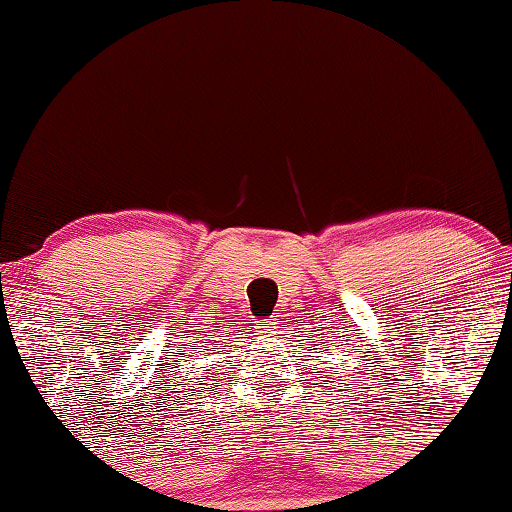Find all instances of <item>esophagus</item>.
<instances>
[{
    "label": "esophagus",
    "mask_w": 512,
    "mask_h": 512,
    "mask_svg": "<svg viewBox=\"0 0 512 512\" xmlns=\"http://www.w3.org/2000/svg\"><path fill=\"white\" fill-rule=\"evenodd\" d=\"M277 318L273 315V318H268V320H262L259 322V333H262V336H273V333H277Z\"/></svg>",
    "instance_id": "34e87169"
}]
</instances>
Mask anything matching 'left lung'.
I'll return each mask as SVG.
<instances>
[{"mask_svg": "<svg viewBox=\"0 0 512 512\" xmlns=\"http://www.w3.org/2000/svg\"><path fill=\"white\" fill-rule=\"evenodd\" d=\"M331 329V327H329ZM318 331H322V333H315V336L313 338H318V340H315V342H318V344H322V351H315V353H318V356H313V358H320V365H329V362L331 360H327V357L323 356L324 352L328 353V356H333V351H336V347H340L342 349V345H340V342H338V338H342V336H338V333L336 331H331V336H329V331L327 329H324V327H318ZM306 338V336H304ZM300 347H302V342H300ZM317 347V345H315ZM311 353H313V349H309ZM362 358H365V356H362ZM376 362H378V358H374ZM369 365H371V362H369ZM376 367H380V365H376ZM333 367H324V371H311V374H315V376H318V378H322V383L324 385H329V383H333V380H324V378H327V374H329V371H331ZM367 371H371V369H367ZM315 385H320V383H315ZM340 385H345V383H340ZM369 392H371V389H369ZM347 410H349V407H347Z\"/></svg>", "mask_w": 512, "mask_h": 512, "instance_id": "1", "label": "left lung"}]
</instances>
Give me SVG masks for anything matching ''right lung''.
I'll use <instances>...</instances> for the list:
<instances>
[{
	"label": "right lung",
	"mask_w": 512,
	"mask_h": 512,
	"mask_svg": "<svg viewBox=\"0 0 512 512\" xmlns=\"http://www.w3.org/2000/svg\"><path fill=\"white\" fill-rule=\"evenodd\" d=\"M188 347H192V342H188ZM183 349H185V347H183ZM181 356H183V353H181ZM179 362H181V358L172 360V362H170L172 367H167V369L163 371V374H165V378H163V385H165V387L181 389V392H176V394H185V392H190V396H194V394L199 392V387H201V385H206V383H203L201 378H188V380H183V378L179 376L181 371H179V374H176V371L172 374V369L179 367ZM206 371H210V369H206ZM197 382L200 383L199 386L196 385ZM208 389H210V387H206V392H208ZM210 392H212V389H210ZM172 394H174V392H172ZM167 396H170V394H167ZM183 398H185V401H188V396H183ZM176 401H179V396H176Z\"/></svg>",
	"instance_id": "1"
}]
</instances>
